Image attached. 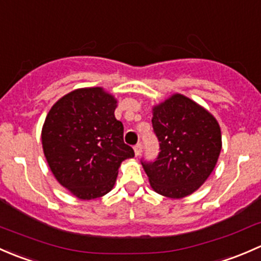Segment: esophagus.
Masks as SVG:
<instances>
[{"label":"esophagus","mask_w":261,"mask_h":261,"mask_svg":"<svg viewBox=\"0 0 261 261\" xmlns=\"http://www.w3.org/2000/svg\"><path fill=\"white\" fill-rule=\"evenodd\" d=\"M134 151H135L136 156H139V155L143 152V145H141V144H136V145L134 146Z\"/></svg>","instance_id":"1"}]
</instances>
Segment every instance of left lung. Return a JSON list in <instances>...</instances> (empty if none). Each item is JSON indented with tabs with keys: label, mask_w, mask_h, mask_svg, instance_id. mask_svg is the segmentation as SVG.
I'll list each match as a JSON object with an SVG mask.
<instances>
[{
	"label": "left lung",
	"mask_w": 261,
	"mask_h": 261,
	"mask_svg": "<svg viewBox=\"0 0 261 261\" xmlns=\"http://www.w3.org/2000/svg\"><path fill=\"white\" fill-rule=\"evenodd\" d=\"M152 127L160 152L143 162L156 193L179 199L196 192L211 175L222 147L217 120L193 99L175 93L152 107Z\"/></svg>",
	"instance_id": "obj_1"
}]
</instances>
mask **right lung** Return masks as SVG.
I'll list each match as a JSON object with an SVG mask.
<instances>
[{"label":"right lung","instance_id":"1","mask_svg":"<svg viewBox=\"0 0 261 261\" xmlns=\"http://www.w3.org/2000/svg\"><path fill=\"white\" fill-rule=\"evenodd\" d=\"M117 99L102 87L78 88L58 99L41 130L44 155L55 179L77 198L109 193L121 163L134 158L116 120Z\"/></svg>","mask_w":261,"mask_h":261}]
</instances>
